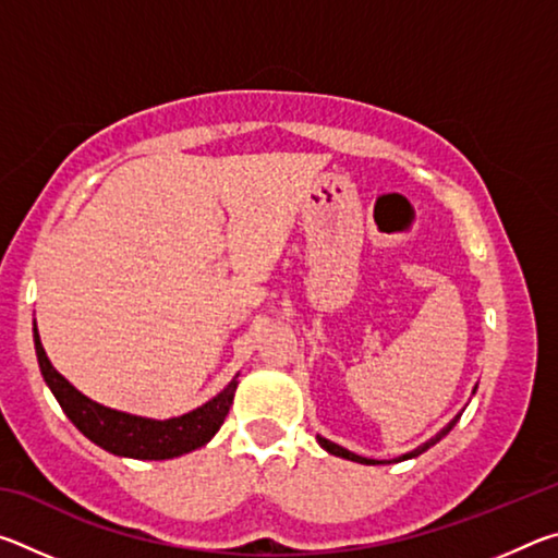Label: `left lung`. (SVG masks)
I'll list each match as a JSON object with an SVG mask.
<instances>
[{
    "mask_svg": "<svg viewBox=\"0 0 558 558\" xmlns=\"http://www.w3.org/2000/svg\"><path fill=\"white\" fill-rule=\"evenodd\" d=\"M462 413H458L456 418H452L446 428H442L436 438H430L428 442H423V446H418L415 450H411V452H405V456H401L399 460H409V458H415V456H421V452H426L430 446H436V442L442 438V436H448V433L452 430V426H456L458 423V418H460ZM319 440V446H323L327 452H332V456H337V458H344V460H354V462H364V465H376V462L379 460H369V458H362V456H354V452H349L347 448H342V446H337V442H329L327 438H317ZM391 462V460H389Z\"/></svg>",
    "mask_w": 558,
    "mask_h": 558,
    "instance_id": "1",
    "label": "left lung"
}]
</instances>
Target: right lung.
Listing matches in <instances>:
<instances>
[{
  "label": "right lung",
  "instance_id": "1",
  "mask_svg": "<svg viewBox=\"0 0 558 558\" xmlns=\"http://www.w3.org/2000/svg\"><path fill=\"white\" fill-rule=\"evenodd\" d=\"M34 347L36 356H39L44 381L49 384L56 401L61 403L63 413L69 415L73 426L102 450L125 458L167 460L184 456L189 450L202 448L204 442H209L214 438V433L221 428V423L226 421V415H229V409L233 403L235 386H239V381L233 379L219 396H214L209 403H204L202 409H196L192 413L179 415V418H137V415L106 409V405L90 401L88 396L73 389V386L51 366L49 356H46L41 347L39 332H36V325Z\"/></svg>",
  "mask_w": 558,
  "mask_h": 558
}]
</instances>
